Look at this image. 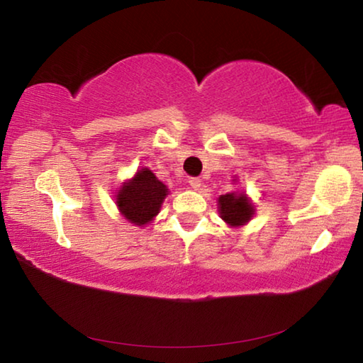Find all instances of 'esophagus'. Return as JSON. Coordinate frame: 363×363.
I'll return each instance as SVG.
<instances>
[{"instance_id": "34e87169", "label": "esophagus", "mask_w": 363, "mask_h": 363, "mask_svg": "<svg viewBox=\"0 0 363 363\" xmlns=\"http://www.w3.org/2000/svg\"><path fill=\"white\" fill-rule=\"evenodd\" d=\"M190 187H192L194 190H200L201 187V179H199V177H190Z\"/></svg>"}]
</instances>
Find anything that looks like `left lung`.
<instances>
[{
  "label": "left lung",
  "instance_id": "left-lung-1",
  "mask_svg": "<svg viewBox=\"0 0 363 363\" xmlns=\"http://www.w3.org/2000/svg\"><path fill=\"white\" fill-rule=\"evenodd\" d=\"M237 182V179H233ZM218 211L220 219L230 227L247 225L256 214V206L243 190H235L218 199Z\"/></svg>",
  "mask_w": 363,
  "mask_h": 363
}]
</instances>
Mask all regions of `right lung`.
Segmentation results:
<instances>
[{"mask_svg": "<svg viewBox=\"0 0 363 363\" xmlns=\"http://www.w3.org/2000/svg\"><path fill=\"white\" fill-rule=\"evenodd\" d=\"M169 189L149 168H139L131 179L125 181L115 192V205L123 218L144 227L162 210Z\"/></svg>", "mask_w": 363, "mask_h": 363, "instance_id": "1", "label": "right lung"}]
</instances>
